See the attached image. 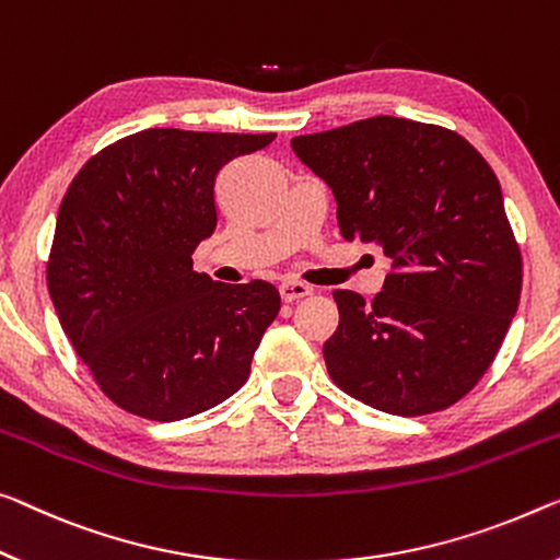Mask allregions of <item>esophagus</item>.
<instances>
[{
    "label": "esophagus",
    "mask_w": 560,
    "mask_h": 560,
    "mask_svg": "<svg viewBox=\"0 0 560 560\" xmlns=\"http://www.w3.org/2000/svg\"><path fill=\"white\" fill-rule=\"evenodd\" d=\"M310 292H313V288L305 285V282H298V280H288L280 285V295L285 303H295V300H300V298H307Z\"/></svg>",
    "instance_id": "esophagus-1"
}]
</instances>
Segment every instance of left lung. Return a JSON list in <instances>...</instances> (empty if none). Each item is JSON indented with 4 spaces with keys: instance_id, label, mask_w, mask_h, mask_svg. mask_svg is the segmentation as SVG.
I'll return each instance as SVG.
<instances>
[{
    "instance_id": "8db88e82",
    "label": "left lung",
    "mask_w": 560,
    "mask_h": 560,
    "mask_svg": "<svg viewBox=\"0 0 560 560\" xmlns=\"http://www.w3.org/2000/svg\"><path fill=\"white\" fill-rule=\"evenodd\" d=\"M290 144L332 190L340 235L393 262L373 303L332 292L340 323L323 355L335 385L390 416L453 406L493 363L521 300L495 172L460 135L406 117Z\"/></svg>"
}]
</instances>
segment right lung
<instances>
[{"mask_svg":"<svg viewBox=\"0 0 560 560\" xmlns=\"http://www.w3.org/2000/svg\"><path fill=\"white\" fill-rule=\"evenodd\" d=\"M275 135L152 130L102 150L57 212L47 288L62 330L112 402L172 423L243 388L278 317L265 280L225 285L192 270L218 228L214 179Z\"/></svg>","mask_w":560,"mask_h":560,"instance_id":"1","label":"right lung"}]
</instances>
